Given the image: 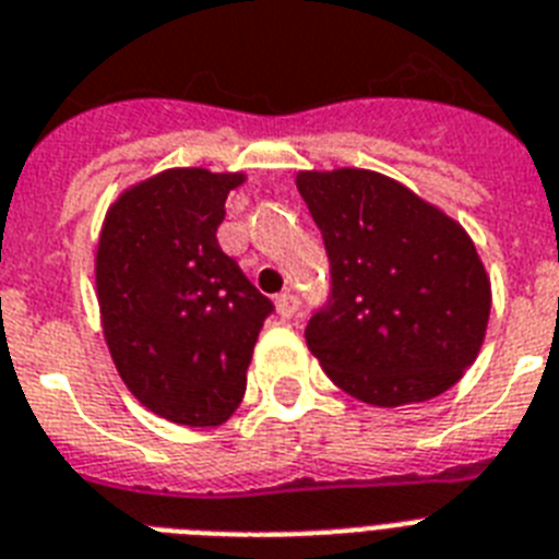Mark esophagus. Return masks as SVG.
<instances>
[{
    "label": "esophagus",
    "instance_id": "34e87169",
    "mask_svg": "<svg viewBox=\"0 0 559 559\" xmlns=\"http://www.w3.org/2000/svg\"><path fill=\"white\" fill-rule=\"evenodd\" d=\"M299 311V297L297 294H290V290H285V294H280L276 297V313L283 317V320H290V317H297Z\"/></svg>",
    "mask_w": 559,
    "mask_h": 559
}]
</instances>
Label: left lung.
I'll return each mask as SVG.
<instances>
[{"label":"left lung","mask_w":559,"mask_h":559,"mask_svg":"<svg viewBox=\"0 0 559 559\" xmlns=\"http://www.w3.org/2000/svg\"><path fill=\"white\" fill-rule=\"evenodd\" d=\"M297 188L329 253V297L308 348L368 405L423 403L474 362L491 285L454 219L373 170H306Z\"/></svg>","instance_id":"8db88e82"}]
</instances>
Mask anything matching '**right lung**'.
<instances>
[{"label": "right lung", "mask_w": 559, "mask_h": 559, "mask_svg": "<svg viewBox=\"0 0 559 559\" xmlns=\"http://www.w3.org/2000/svg\"><path fill=\"white\" fill-rule=\"evenodd\" d=\"M242 174L174 168L108 211L96 290L110 357L147 412L207 428L242 403L253 345L274 302L257 290L216 228Z\"/></svg>", "instance_id": "right-lung-1"}]
</instances>
